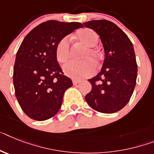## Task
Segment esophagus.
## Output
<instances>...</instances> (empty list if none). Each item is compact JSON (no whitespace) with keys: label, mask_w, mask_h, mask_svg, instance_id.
Wrapping results in <instances>:
<instances>
[{"label":"esophagus","mask_w":154,"mask_h":154,"mask_svg":"<svg viewBox=\"0 0 154 154\" xmlns=\"http://www.w3.org/2000/svg\"><path fill=\"white\" fill-rule=\"evenodd\" d=\"M72 82H73V84L74 85H77V84H79L80 82H81V81H79V80L74 79L73 81H72Z\"/></svg>","instance_id":"34e87169"}]
</instances>
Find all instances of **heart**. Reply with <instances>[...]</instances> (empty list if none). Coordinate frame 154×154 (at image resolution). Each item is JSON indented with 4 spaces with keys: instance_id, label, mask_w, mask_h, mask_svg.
I'll return each mask as SVG.
<instances>
[{
    "instance_id": "1",
    "label": "heart",
    "mask_w": 154,
    "mask_h": 154,
    "mask_svg": "<svg viewBox=\"0 0 154 154\" xmlns=\"http://www.w3.org/2000/svg\"><path fill=\"white\" fill-rule=\"evenodd\" d=\"M76 38L82 44L89 47L85 52L83 60L82 61H70L63 67V71L66 75L76 80L84 79L91 77L95 73L96 68L95 63H99L101 60L100 53L93 48L98 42V35L91 29L84 28L80 30L76 34ZM70 57V43L67 37H64L56 46V57L57 61L64 63L69 59ZM90 58V59L88 58ZM91 59L94 60L92 61Z\"/></svg>"
}]
</instances>
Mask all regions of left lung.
Segmentation results:
<instances>
[{
    "label": "left lung",
    "instance_id": "8db88e82",
    "mask_svg": "<svg viewBox=\"0 0 154 154\" xmlns=\"http://www.w3.org/2000/svg\"><path fill=\"white\" fill-rule=\"evenodd\" d=\"M83 25L100 36L105 51L101 72L88 80L92 89L85 99L92 109L102 113L120 111L130 101L136 84L134 47L128 35L109 20H91Z\"/></svg>",
    "mask_w": 154,
    "mask_h": 154
}]
</instances>
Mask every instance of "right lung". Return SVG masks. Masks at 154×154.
<instances>
[{
  "label": "right lung",
  "instance_id": "1",
  "mask_svg": "<svg viewBox=\"0 0 154 154\" xmlns=\"http://www.w3.org/2000/svg\"><path fill=\"white\" fill-rule=\"evenodd\" d=\"M80 23L49 20L34 27L21 43L13 68L15 94L23 111L35 120H48L61 107L65 91L72 86L56 57L57 43Z\"/></svg>",
  "mask_w": 154,
  "mask_h": 154
}]
</instances>
